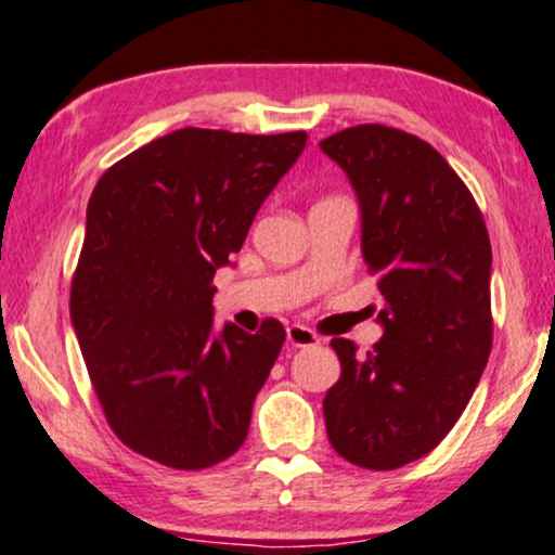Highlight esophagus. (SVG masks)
I'll return each mask as SVG.
<instances>
[{
  "label": "esophagus",
  "instance_id": "esophagus-1",
  "mask_svg": "<svg viewBox=\"0 0 555 555\" xmlns=\"http://www.w3.org/2000/svg\"><path fill=\"white\" fill-rule=\"evenodd\" d=\"M285 337H288V345H293V348H314V345H319V337L309 327H301V324H291L285 330Z\"/></svg>",
  "mask_w": 555,
  "mask_h": 555
}]
</instances>
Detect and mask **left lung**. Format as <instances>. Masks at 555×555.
<instances>
[{"instance_id":"8db88e82","label":"left lung","mask_w":555,"mask_h":555,"mask_svg":"<svg viewBox=\"0 0 555 555\" xmlns=\"http://www.w3.org/2000/svg\"><path fill=\"white\" fill-rule=\"evenodd\" d=\"M361 210L379 275L374 350L332 340L343 374L324 397L335 452L366 470L421 460L452 431L491 353V241L473 194L428 142L358 124L319 142Z\"/></svg>"}]
</instances>
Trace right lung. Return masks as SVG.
Instances as JSON below:
<instances>
[{"label": "right lung", "instance_id": "1", "mask_svg": "<svg viewBox=\"0 0 555 555\" xmlns=\"http://www.w3.org/2000/svg\"><path fill=\"white\" fill-rule=\"evenodd\" d=\"M304 147L306 132L176 129L90 194L72 327L108 426L134 452L202 470L244 444L285 330L215 327L212 278Z\"/></svg>", "mask_w": 555, "mask_h": 555}]
</instances>
